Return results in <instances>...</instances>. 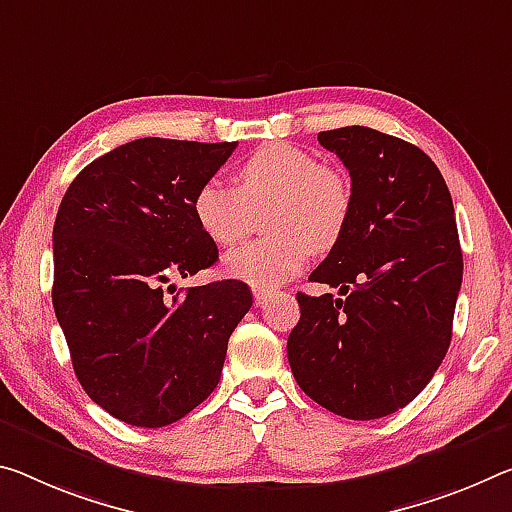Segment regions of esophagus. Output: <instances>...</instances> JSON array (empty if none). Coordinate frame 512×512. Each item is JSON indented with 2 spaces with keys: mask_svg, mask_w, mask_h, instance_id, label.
<instances>
[{
  "mask_svg": "<svg viewBox=\"0 0 512 512\" xmlns=\"http://www.w3.org/2000/svg\"><path fill=\"white\" fill-rule=\"evenodd\" d=\"M253 296H255V305L257 307H262L266 300H269V291H264V289H253Z\"/></svg>",
  "mask_w": 512,
  "mask_h": 512,
  "instance_id": "esophagus-1",
  "label": "esophagus"
}]
</instances>
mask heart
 Masks as SVG:
<instances>
[{"label":"heart","instance_id":"heart-1","mask_svg":"<svg viewBox=\"0 0 512 512\" xmlns=\"http://www.w3.org/2000/svg\"><path fill=\"white\" fill-rule=\"evenodd\" d=\"M264 209L271 237L227 255L225 271L257 289H273L294 278L310 253H330L342 243L353 216V189L312 152L266 143L241 161L237 186L209 180L193 196L200 230L223 248L246 239Z\"/></svg>","mask_w":512,"mask_h":512}]
</instances>
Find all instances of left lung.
I'll return each instance as SVG.
<instances>
[{"label":"left lung","instance_id":"left-lung-1","mask_svg":"<svg viewBox=\"0 0 512 512\" xmlns=\"http://www.w3.org/2000/svg\"><path fill=\"white\" fill-rule=\"evenodd\" d=\"M351 175L346 237L312 271L332 294H298L287 342L300 389L346 419H380L428 385L451 344L462 250L451 193L417 145L371 127L319 134Z\"/></svg>","mask_w":512,"mask_h":512}]
</instances>
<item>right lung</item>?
<instances>
[{
    "mask_svg": "<svg viewBox=\"0 0 512 512\" xmlns=\"http://www.w3.org/2000/svg\"><path fill=\"white\" fill-rule=\"evenodd\" d=\"M234 148L129 141L81 170L61 200L52 234L56 321L84 392L125 424L161 428L198 408L253 305L239 280L164 291L170 278L218 259L193 196Z\"/></svg>",
    "mask_w": 512,
    "mask_h": 512,
    "instance_id": "obj_1",
    "label": "right lung"
}]
</instances>
